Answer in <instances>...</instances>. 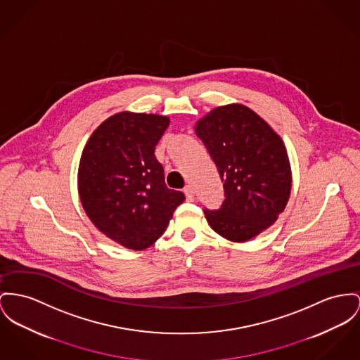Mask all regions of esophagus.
I'll use <instances>...</instances> for the list:
<instances>
[{"label": "esophagus", "mask_w": 360, "mask_h": 360, "mask_svg": "<svg viewBox=\"0 0 360 360\" xmlns=\"http://www.w3.org/2000/svg\"><path fill=\"white\" fill-rule=\"evenodd\" d=\"M184 193H186V198H187L188 202H193L195 200V193H193V188H192L191 186H187L184 188Z\"/></svg>", "instance_id": "34e87169"}]
</instances>
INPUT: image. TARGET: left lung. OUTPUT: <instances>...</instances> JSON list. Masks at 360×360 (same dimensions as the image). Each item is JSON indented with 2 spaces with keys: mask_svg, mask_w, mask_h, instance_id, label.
<instances>
[{
  "mask_svg": "<svg viewBox=\"0 0 360 360\" xmlns=\"http://www.w3.org/2000/svg\"><path fill=\"white\" fill-rule=\"evenodd\" d=\"M224 181L218 210H205L210 228L224 239L244 243L273 225L284 212L292 170L280 135L250 108H214L195 124Z\"/></svg>",
  "mask_w": 360,
  "mask_h": 360,
  "instance_id": "left-lung-1",
  "label": "left lung"
}]
</instances>
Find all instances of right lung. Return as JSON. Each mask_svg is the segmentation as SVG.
Listing matches in <instances>:
<instances>
[{
	"label": "right lung",
	"instance_id": "right-lung-1",
	"mask_svg": "<svg viewBox=\"0 0 360 360\" xmlns=\"http://www.w3.org/2000/svg\"><path fill=\"white\" fill-rule=\"evenodd\" d=\"M160 115L120 112L103 121L83 148L77 191L96 229L141 251L162 236L186 199L169 190L155 146L169 127Z\"/></svg>",
	"mask_w": 360,
	"mask_h": 360
}]
</instances>
